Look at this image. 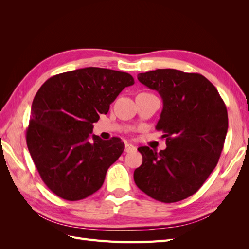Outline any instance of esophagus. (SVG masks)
<instances>
[{
    "instance_id": "34e87169",
    "label": "esophagus",
    "mask_w": 249,
    "mask_h": 249,
    "mask_svg": "<svg viewBox=\"0 0 249 249\" xmlns=\"http://www.w3.org/2000/svg\"><path fill=\"white\" fill-rule=\"evenodd\" d=\"M136 150V147H135L131 143H125V146H124V152L125 153H133Z\"/></svg>"
}]
</instances>
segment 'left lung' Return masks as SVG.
Returning <instances> with one entry per match:
<instances>
[{
    "label": "left lung",
    "instance_id": "8db88e82",
    "mask_svg": "<svg viewBox=\"0 0 249 249\" xmlns=\"http://www.w3.org/2000/svg\"><path fill=\"white\" fill-rule=\"evenodd\" d=\"M137 78L162 97L156 130L165 133L167 147L159 153L138 148L142 164L134 171L135 184L156 200H183L216 167L229 127L227 107L215 86L199 73L165 69Z\"/></svg>",
    "mask_w": 249,
    "mask_h": 249
}]
</instances>
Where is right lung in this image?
Returning a JSON list of instances; mask_svg holds the SVG:
<instances>
[{
  "mask_svg": "<svg viewBox=\"0 0 249 249\" xmlns=\"http://www.w3.org/2000/svg\"><path fill=\"white\" fill-rule=\"evenodd\" d=\"M134 83L130 73L100 67L62 72L43 83L32 103L26 139L39 176L53 193L74 201L102 187L124 143L91 135L93 123Z\"/></svg>",
  "mask_w": 249,
  "mask_h": 249,
  "instance_id": "add662e5",
  "label": "right lung"
}]
</instances>
